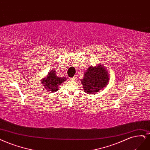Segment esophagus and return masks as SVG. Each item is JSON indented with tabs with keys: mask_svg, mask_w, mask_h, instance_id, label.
Masks as SVG:
<instances>
[{
	"mask_svg": "<svg viewBox=\"0 0 150 150\" xmlns=\"http://www.w3.org/2000/svg\"><path fill=\"white\" fill-rule=\"evenodd\" d=\"M76 77L75 76H74V77H71V78H70V79H71V81H75V80H76Z\"/></svg>",
	"mask_w": 150,
	"mask_h": 150,
	"instance_id": "obj_1",
	"label": "esophagus"
}]
</instances>
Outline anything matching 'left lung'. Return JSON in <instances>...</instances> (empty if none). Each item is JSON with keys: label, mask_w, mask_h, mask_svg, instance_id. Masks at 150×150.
I'll list each match as a JSON object with an SVG mask.
<instances>
[{"label": "left lung", "mask_w": 150, "mask_h": 150, "mask_svg": "<svg viewBox=\"0 0 150 150\" xmlns=\"http://www.w3.org/2000/svg\"><path fill=\"white\" fill-rule=\"evenodd\" d=\"M81 80L83 89L87 94H93L98 92L103 87L106 86L108 82L107 71L101 65L89 67Z\"/></svg>", "instance_id": "obj_1"}]
</instances>
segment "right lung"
Instances as JSON below:
<instances>
[{"mask_svg":"<svg viewBox=\"0 0 150 150\" xmlns=\"http://www.w3.org/2000/svg\"><path fill=\"white\" fill-rule=\"evenodd\" d=\"M66 80L64 77H58L56 74L54 70L50 71L46 78L42 79V84L45 86V89L51 92H56L58 89L59 86Z\"/></svg>","mask_w":150,"mask_h":150,"instance_id":"right-lung-1","label":"right lung"}]
</instances>
